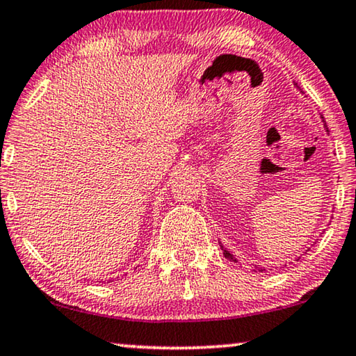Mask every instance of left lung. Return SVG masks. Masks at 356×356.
Listing matches in <instances>:
<instances>
[{"mask_svg":"<svg viewBox=\"0 0 356 356\" xmlns=\"http://www.w3.org/2000/svg\"><path fill=\"white\" fill-rule=\"evenodd\" d=\"M325 129H327V128H325ZM327 131H329V129H327ZM222 250H223V246H222ZM223 256H225V257H228V259H230V261H235V262H236V259H235V257H233V254H232V252H230V251L223 250ZM259 269H261V272H262V270H264V269H262V267H259Z\"/></svg>","mask_w":356,"mask_h":356,"instance_id":"1","label":"left lung"}]
</instances>
